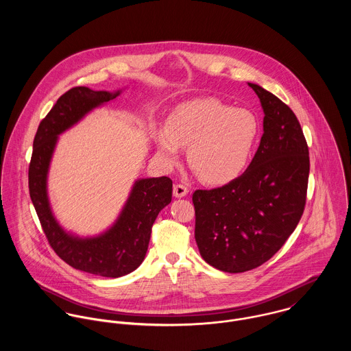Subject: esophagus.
Listing matches in <instances>:
<instances>
[{
    "mask_svg": "<svg viewBox=\"0 0 351 351\" xmlns=\"http://www.w3.org/2000/svg\"><path fill=\"white\" fill-rule=\"evenodd\" d=\"M188 192H189L188 188L185 185H182V184H176L174 188H173V195L176 197H184V196L188 195Z\"/></svg>",
    "mask_w": 351,
    "mask_h": 351,
    "instance_id": "obj_1",
    "label": "esophagus"
}]
</instances>
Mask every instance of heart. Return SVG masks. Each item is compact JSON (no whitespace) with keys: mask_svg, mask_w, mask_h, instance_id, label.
Here are the masks:
<instances>
[{"mask_svg":"<svg viewBox=\"0 0 351 351\" xmlns=\"http://www.w3.org/2000/svg\"><path fill=\"white\" fill-rule=\"evenodd\" d=\"M258 134L251 112L206 97L177 106L167 117L165 132L156 135V145L167 163H176L178 149L188 145L193 173L204 182L223 185L246 169Z\"/></svg>","mask_w":351,"mask_h":351,"instance_id":"b5f03b06","label":"heart"}]
</instances>
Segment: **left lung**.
Returning a JSON list of instances; mask_svg holds the SVG:
<instances>
[{"instance_id": "obj_1", "label": "left lung", "mask_w": 351, "mask_h": 351, "mask_svg": "<svg viewBox=\"0 0 351 351\" xmlns=\"http://www.w3.org/2000/svg\"><path fill=\"white\" fill-rule=\"evenodd\" d=\"M263 135L247 170L224 186L195 191V238L210 266L242 273L269 261L300 221L309 152L293 110L259 85Z\"/></svg>"}]
</instances>
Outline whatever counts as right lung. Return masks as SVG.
<instances>
[{
	"label": "right lung",
	"mask_w": 351,
	"mask_h": 351,
	"mask_svg": "<svg viewBox=\"0 0 351 351\" xmlns=\"http://www.w3.org/2000/svg\"><path fill=\"white\" fill-rule=\"evenodd\" d=\"M119 95L120 92H95L85 86L62 95L38 127L28 169L29 196L52 250L74 269L110 278L125 276L143 262L152 224L171 201L173 181L169 177L136 181L114 226L100 237L86 239L71 237L59 227L51 213L46 184L58 135L93 108Z\"/></svg>",
	"instance_id": "add662e5"
}]
</instances>
